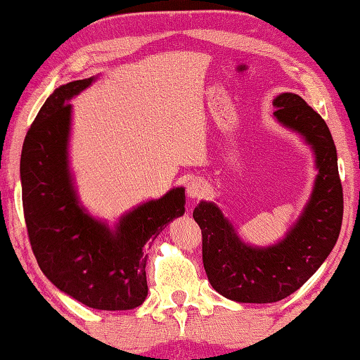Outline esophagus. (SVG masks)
Segmentation results:
<instances>
[{
	"label": "esophagus",
	"instance_id": "34e87169",
	"mask_svg": "<svg viewBox=\"0 0 360 360\" xmlns=\"http://www.w3.org/2000/svg\"><path fill=\"white\" fill-rule=\"evenodd\" d=\"M186 191L187 195L191 198H200L207 191V181L200 178V176H192V178L187 181Z\"/></svg>",
	"mask_w": 360,
	"mask_h": 360
}]
</instances>
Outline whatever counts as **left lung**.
<instances>
[{
    "mask_svg": "<svg viewBox=\"0 0 360 360\" xmlns=\"http://www.w3.org/2000/svg\"><path fill=\"white\" fill-rule=\"evenodd\" d=\"M273 105L276 120L312 147L319 169L312 195L286 238L275 245L254 248L239 238L214 203L200 202L194 210L208 281L236 302L270 304L297 291L330 255L341 231L342 186L328 126L296 94L278 95Z\"/></svg>",
    "mask_w": 360,
    "mask_h": 360,
    "instance_id": "1",
    "label": "left lung"
}]
</instances>
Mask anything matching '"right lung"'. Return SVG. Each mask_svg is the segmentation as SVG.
I'll use <instances>...</instances> for the list:
<instances>
[{
    "mask_svg": "<svg viewBox=\"0 0 360 360\" xmlns=\"http://www.w3.org/2000/svg\"><path fill=\"white\" fill-rule=\"evenodd\" d=\"M74 80L48 96L27 132L20 182L27 233L40 270L60 291L98 310H131L147 297L148 239L184 214V187L142 203L115 229L79 205L68 165L74 95L94 82Z\"/></svg>",
    "mask_w": 360,
    "mask_h": 360,
    "instance_id": "obj_1",
    "label": "right lung"
}]
</instances>
